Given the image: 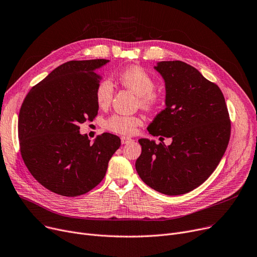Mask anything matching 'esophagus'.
<instances>
[{"instance_id":"esophagus-1","label":"esophagus","mask_w":257,"mask_h":257,"mask_svg":"<svg viewBox=\"0 0 257 257\" xmlns=\"http://www.w3.org/2000/svg\"><path fill=\"white\" fill-rule=\"evenodd\" d=\"M120 142H121V144H123V145H126V144L131 143V142H132V140H131V139H129V138H125V137H123V138H120Z\"/></svg>"}]
</instances>
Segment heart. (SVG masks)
I'll use <instances>...</instances> for the list:
<instances>
[{
	"instance_id": "b5f03b06",
	"label": "heart",
	"mask_w": 257,
	"mask_h": 257,
	"mask_svg": "<svg viewBox=\"0 0 257 257\" xmlns=\"http://www.w3.org/2000/svg\"><path fill=\"white\" fill-rule=\"evenodd\" d=\"M119 82L138 94L140 104L145 108L154 107L159 97L154 91L155 80L141 66H130L118 74ZM113 97V84L110 79L105 78L96 88V101L100 107H107ZM141 124V118L133 115L113 114L105 121V127L112 132L131 136Z\"/></svg>"
}]
</instances>
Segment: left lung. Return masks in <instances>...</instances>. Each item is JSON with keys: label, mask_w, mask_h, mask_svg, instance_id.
<instances>
[{"label": "left lung", "mask_w": 257, "mask_h": 257, "mask_svg": "<svg viewBox=\"0 0 257 257\" xmlns=\"http://www.w3.org/2000/svg\"><path fill=\"white\" fill-rule=\"evenodd\" d=\"M154 69L165 80L166 108L148 131L172 139V144L139 140L142 154L136 169L153 190L182 195L201 185L218 167L230 139V120L219 86L194 66L160 61Z\"/></svg>", "instance_id": "left-lung-1"}]
</instances>
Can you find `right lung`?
Segmentation results:
<instances>
[{
  "label": "right lung",
  "mask_w": 257,
  "mask_h": 257,
  "mask_svg": "<svg viewBox=\"0 0 257 257\" xmlns=\"http://www.w3.org/2000/svg\"><path fill=\"white\" fill-rule=\"evenodd\" d=\"M109 60H72L52 71L27 94L19 114L21 154L32 176L49 191L77 197L96 187L120 146L103 133L91 143L80 124L98 114V70Z\"/></svg>",
  "instance_id": "obj_1"
}]
</instances>
